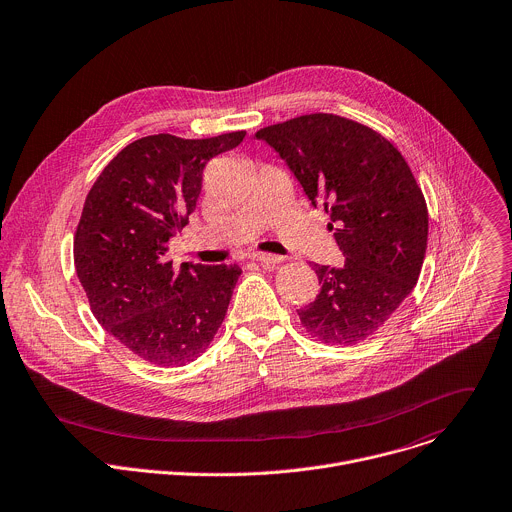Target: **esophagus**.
Here are the masks:
<instances>
[{
    "mask_svg": "<svg viewBox=\"0 0 512 512\" xmlns=\"http://www.w3.org/2000/svg\"><path fill=\"white\" fill-rule=\"evenodd\" d=\"M253 261H259L261 265H277L279 261H281V257L279 255H271V253H261V251H257V253H251L249 255Z\"/></svg>",
    "mask_w": 512,
    "mask_h": 512,
    "instance_id": "1",
    "label": "esophagus"
}]
</instances>
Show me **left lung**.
<instances>
[{
	"mask_svg": "<svg viewBox=\"0 0 512 512\" xmlns=\"http://www.w3.org/2000/svg\"><path fill=\"white\" fill-rule=\"evenodd\" d=\"M279 152L315 209L329 215L342 267L317 265L319 295L297 309L325 344L372 335L412 293L428 241V209L404 156L376 130L305 114L255 134Z\"/></svg>",
	"mask_w": 512,
	"mask_h": 512,
	"instance_id": "1",
	"label": "left lung"
}]
</instances>
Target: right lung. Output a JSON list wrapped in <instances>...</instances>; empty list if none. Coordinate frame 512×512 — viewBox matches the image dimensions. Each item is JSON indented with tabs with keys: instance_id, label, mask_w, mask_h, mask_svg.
<instances>
[{
	"instance_id": "add662e5",
	"label": "right lung",
	"mask_w": 512,
	"mask_h": 512,
	"mask_svg": "<svg viewBox=\"0 0 512 512\" xmlns=\"http://www.w3.org/2000/svg\"><path fill=\"white\" fill-rule=\"evenodd\" d=\"M245 132L185 140L152 134L122 148L90 189L74 239L78 279L100 325L158 366H185L221 327L239 265L168 259L189 223L207 162Z\"/></svg>"
}]
</instances>
